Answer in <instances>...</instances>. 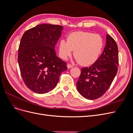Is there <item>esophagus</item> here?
<instances>
[{"label":"esophagus","mask_w":133,"mask_h":133,"mask_svg":"<svg viewBox=\"0 0 133 133\" xmlns=\"http://www.w3.org/2000/svg\"><path fill=\"white\" fill-rule=\"evenodd\" d=\"M73 66V65H71V64H68L67 65V68L68 69H70V68H71Z\"/></svg>","instance_id":"esophagus-1"}]
</instances>
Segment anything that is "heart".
Listing matches in <instances>:
<instances>
[{
	"label": "heart",
	"instance_id": "obj_1",
	"mask_svg": "<svg viewBox=\"0 0 133 133\" xmlns=\"http://www.w3.org/2000/svg\"><path fill=\"white\" fill-rule=\"evenodd\" d=\"M104 45L103 38L98 34L85 31L71 33L68 41L60 40L59 44L60 57L65 60L74 51V56L82 65L94 63L102 53Z\"/></svg>",
	"mask_w": 133,
	"mask_h": 133
}]
</instances>
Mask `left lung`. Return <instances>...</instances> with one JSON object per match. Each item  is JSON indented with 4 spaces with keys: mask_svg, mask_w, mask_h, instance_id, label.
<instances>
[{
    "mask_svg": "<svg viewBox=\"0 0 133 133\" xmlns=\"http://www.w3.org/2000/svg\"><path fill=\"white\" fill-rule=\"evenodd\" d=\"M118 48L110 35H107L106 45L96 61L82 69L76 88L84 98L94 100L102 96L109 88L118 67Z\"/></svg>",
    "mask_w": 133,
    "mask_h": 133,
    "instance_id": "8db88e82",
    "label": "left lung"
}]
</instances>
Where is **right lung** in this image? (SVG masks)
Instances as JSON below:
<instances>
[{"label":"right lung","instance_id":"obj_1","mask_svg":"<svg viewBox=\"0 0 133 133\" xmlns=\"http://www.w3.org/2000/svg\"><path fill=\"white\" fill-rule=\"evenodd\" d=\"M63 27L39 24L26 30L22 37L18 62L24 82L29 89L44 94L57 85L66 63L58 58L55 46Z\"/></svg>","mask_w":133,"mask_h":133}]
</instances>
